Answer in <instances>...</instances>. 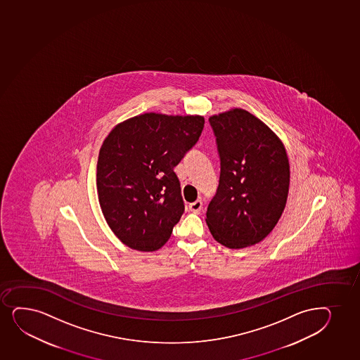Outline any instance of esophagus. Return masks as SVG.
Listing matches in <instances>:
<instances>
[{
  "mask_svg": "<svg viewBox=\"0 0 360 360\" xmlns=\"http://www.w3.org/2000/svg\"><path fill=\"white\" fill-rule=\"evenodd\" d=\"M202 209V202L200 199L198 200H195V202H191L190 204V211L192 212H195V214H199Z\"/></svg>",
  "mask_w": 360,
  "mask_h": 360,
  "instance_id": "esophagus-1",
  "label": "esophagus"
}]
</instances>
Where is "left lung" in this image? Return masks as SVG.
<instances>
[{"mask_svg": "<svg viewBox=\"0 0 360 360\" xmlns=\"http://www.w3.org/2000/svg\"><path fill=\"white\" fill-rule=\"evenodd\" d=\"M209 121L221 174L205 221L219 244L248 248L268 236L285 210L290 178L287 151L268 124L241 108Z\"/></svg>", "mask_w": 360, "mask_h": 360, "instance_id": "left-lung-1", "label": "left lung"}]
</instances>
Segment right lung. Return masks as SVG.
Returning <instances> with one entry per match:
<instances>
[{"label": "right lung", "mask_w": 360, "mask_h": 360, "mask_svg": "<svg viewBox=\"0 0 360 360\" xmlns=\"http://www.w3.org/2000/svg\"><path fill=\"white\" fill-rule=\"evenodd\" d=\"M204 116L144 112L116 124L101 146L97 193L104 219L126 246L153 252L185 210L174 167L197 143Z\"/></svg>", "instance_id": "1"}]
</instances>
